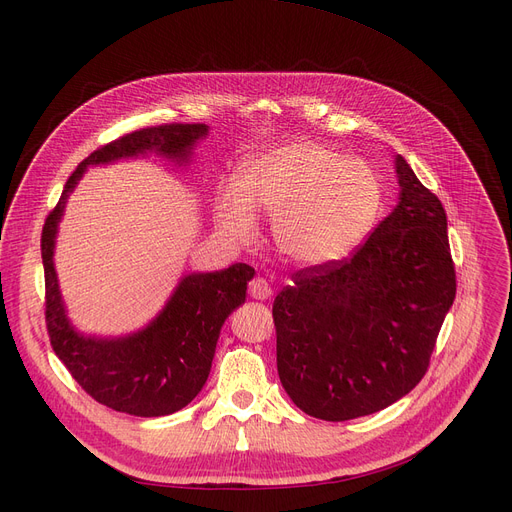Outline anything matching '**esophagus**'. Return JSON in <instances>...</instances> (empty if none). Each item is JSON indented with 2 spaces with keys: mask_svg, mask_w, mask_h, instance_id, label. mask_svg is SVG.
<instances>
[{
  "mask_svg": "<svg viewBox=\"0 0 512 512\" xmlns=\"http://www.w3.org/2000/svg\"><path fill=\"white\" fill-rule=\"evenodd\" d=\"M249 294L257 301H265V299L272 297V286L267 284L265 278H253L249 282Z\"/></svg>",
  "mask_w": 512,
  "mask_h": 512,
  "instance_id": "1",
  "label": "esophagus"
}]
</instances>
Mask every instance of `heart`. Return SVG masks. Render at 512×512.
Segmentation results:
<instances>
[{"instance_id": "1", "label": "heart", "mask_w": 512, "mask_h": 512, "mask_svg": "<svg viewBox=\"0 0 512 512\" xmlns=\"http://www.w3.org/2000/svg\"><path fill=\"white\" fill-rule=\"evenodd\" d=\"M382 205L375 172L328 145L299 141L267 151L242 170L240 188L218 199V224L236 242L255 234L253 209L272 213V240L290 263L319 267L351 253Z\"/></svg>"}]
</instances>
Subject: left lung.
Here are the masks:
<instances>
[{
    "mask_svg": "<svg viewBox=\"0 0 512 512\" xmlns=\"http://www.w3.org/2000/svg\"><path fill=\"white\" fill-rule=\"evenodd\" d=\"M400 201L346 259L305 267L274 301L278 375L324 421L378 413L425 375L456 294L446 211L396 155Z\"/></svg>",
    "mask_w": 512,
    "mask_h": 512,
    "instance_id": "8db88e82",
    "label": "left lung"
}]
</instances>
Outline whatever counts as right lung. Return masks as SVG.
<instances>
[{
	"instance_id": "obj_1",
	"label": "right lung",
	"mask_w": 512,
	"mask_h": 512,
	"mask_svg": "<svg viewBox=\"0 0 512 512\" xmlns=\"http://www.w3.org/2000/svg\"><path fill=\"white\" fill-rule=\"evenodd\" d=\"M205 134V124H161L134 130L101 145L72 172L58 205L49 211L43 226L45 326L53 353L89 396L126 415H172L201 392L220 330L226 317L245 303L247 282L255 270L247 263H234L222 272L191 274L182 278L166 309L139 334L116 340L85 338L70 326L53 270L58 222L70 191L87 166L145 151L184 161Z\"/></svg>"
}]
</instances>
